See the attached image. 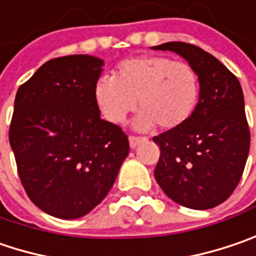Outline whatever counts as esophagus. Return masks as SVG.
I'll use <instances>...</instances> for the list:
<instances>
[{
  "mask_svg": "<svg viewBox=\"0 0 256 256\" xmlns=\"http://www.w3.org/2000/svg\"><path fill=\"white\" fill-rule=\"evenodd\" d=\"M143 140H144V138H138V136H130V138H128V143H130V148H132V149H134V148H136L140 142H143Z\"/></svg>",
  "mask_w": 256,
  "mask_h": 256,
  "instance_id": "34e87169",
  "label": "esophagus"
}]
</instances>
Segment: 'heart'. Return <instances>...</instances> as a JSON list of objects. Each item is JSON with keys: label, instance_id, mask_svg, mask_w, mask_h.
Returning <instances> with one entry per match:
<instances>
[{"label": "heart", "instance_id": "heart-1", "mask_svg": "<svg viewBox=\"0 0 256 256\" xmlns=\"http://www.w3.org/2000/svg\"><path fill=\"white\" fill-rule=\"evenodd\" d=\"M200 100V78L188 62L140 56L118 65L113 78L96 84V101L112 123H123L139 104L136 126L172 130L186 124ZM138 102L136 103V101Z\"/></svg>", "mask_w": 256, "mask_h": 256}]
</instances>
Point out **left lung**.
Masks as SVG:
<instances>
[{"label": "left lung", "instance_id": "8db88e82", "mask_svg": "<svg viewBox=\"0 0 256 256\" xmlns=\"http://www.w3.org/2000/svg\"><path fill=\"white\" fill-rule=\"evenodd\" d=\"M154 49L178 53L200 78V100L190 120L154 138L160 149L156 182L175 203L194 210L213 208L230 197L248 159L250 133L242 86L198 46L168 42Z\"/></svg>", "mask_w": 256, "mask_h": 256}]
</instances>
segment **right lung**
I'll use <instances>...</instances> for the list:
<instances>
[{
  "instance_id": "1",
  "label": "right lung",
  "mask_w": 256,
  "mask_h": 256,
  "mask_svg": "<svg viewBox=\"0 0 256 256\" xmlns=\"http://www.w3.org/2000/svg\"><path fill=\"white\" fill-rule=\"evenodd\" d=\"M104 60L56 58L16 96L10 144L30 200L44 213L78 218L104 200L128 155L124 132L100 116L96 84Z\"/></svg>"
}]
</instances>
